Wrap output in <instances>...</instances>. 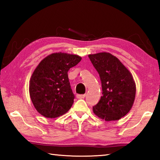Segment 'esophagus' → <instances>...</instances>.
Listing matches in <instances>:
<instances>
[{"label":"esophagus","instance_id":"obj_1","mask_svg":"<svg viewBox=\"0 0 160 160\" xmlns=\"http://www.w3.org/2000/svg\"><path fill=\"white\" fill-rule=\"evenodd\" d=\"M85 97V94H78L77 98L78 99H83Z\"/></svg>","mask_w":160,"mask_h":160}]
</instances>
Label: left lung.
<instances>
[{"label":"left lung","instance_id":"8db88e82","mask_svg":"<svg viewBox=\"0 0 160 160\" xmlns=\"http://www.w3.org/2000/svg\"><path fill=\"white\" fill-rule=\"evenodd\" d=\"M88 56L98 72L102 88V96L93 107V112L107 121L119 120L129 112L133 104L136 87L132 75L109 53Z\"/></svg>","mask_w":160,"mask_h":160}]
</instances>
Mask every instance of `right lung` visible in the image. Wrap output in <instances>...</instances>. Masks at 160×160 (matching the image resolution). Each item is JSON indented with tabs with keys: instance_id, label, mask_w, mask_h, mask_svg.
<instances>
[{
	"instance_id": "right-lung-1",
	"label": "right lung",
	"mask_w": 160,
	"mask_h": 160,
	"mask_svg": "<svg viewBox=\"0 0 160 160\" xmlns=\"http://www.w3.org/2000/svg\"><path fill=\"white\" fill-rule=\"evenodd\" d=\"M82 58L66 53H54L40 62L29 80V95L35 109L46 118L68 112L74 102L68 71Z\"/></svg>"
}]
</instances>
